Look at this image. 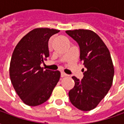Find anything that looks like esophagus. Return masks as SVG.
Masks as SVG:
<instances>
[{
    "mask_svg": "<svg viewBox=\"0 0 124 124\" xmlns=\"http://www.w3.org/2000/svg\"><path fill=\"white\" fill-rule=\"evenodd\" d=\"M66 76H68V74H66L64 72H61V77L64 78V77H66Z\"/></svg>",
    "mask_w": 124,
    "mask_h": 124,
    "instance_id": "esophagus-1",
    "label": "esophagus"
}]
</instances>
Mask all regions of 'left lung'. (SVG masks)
<instances>
[{
    "mask_svg": "<svg viewBox=\"0 0 124 124\" xmlns=\"http://www.w3.org/2000/svg\"><path fill=\"white\" fill-rule=\"evenodd\" d=\"M66 32L78 42L80 59L84 63L82 80L72 76L74 87L68 95L73 106L82 111L94 109L106 96L113 83L114 68L108 48L96 33L78 29Z\"/></svg>",
    "mask_w": 124,
    "mask_h": 124,
    "instance_id": "8db88e82",
    "label": "left lung"
}]
</instances>
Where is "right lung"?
Instances as JSON below:
<instances>
[{
    "mask_svg": "<svg viewBox=\"0 0 124 124\" xmlns=\"http://www.w3.org/2000/svg\"><path fill=\"white\" fill-rule=\"evenodd\" d=\"M59 32L53 28H35L19 41L13 51L10 78L16 92L28 106H36L47 101L59 81L60 71L40 67L49 56V39Z\"/></svg>",
    "mask_w": 124,
    "mask_h": 124,
    "instance_id": "obj_1",
    "label": "right lung"
}]
</instances>
